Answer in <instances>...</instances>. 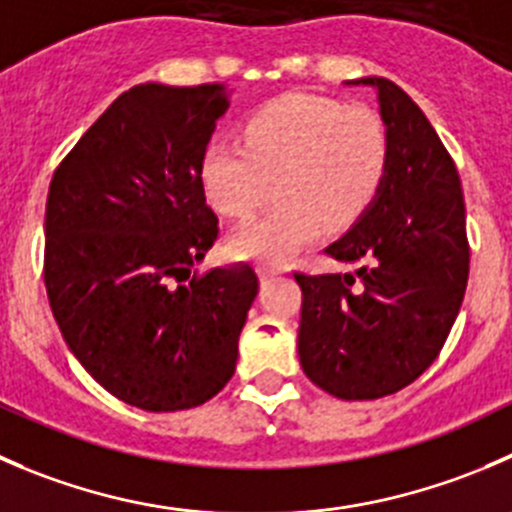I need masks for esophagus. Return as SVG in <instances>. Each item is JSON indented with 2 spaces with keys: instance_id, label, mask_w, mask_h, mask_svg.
Returning a JSON list of instances; mask_svg holds the SVG:
<instances>
[{
  "instance_id": "34e87169",
  "label": "esophagus",
  "mask_w": 512,
  "mask_h": 512,
  "mask_svg": "<svg viewBox=\"0 0 512 512\" xmlns=\"http://www.w3.org/2000/svg\"><path fill=\"white\" fill-rule=\"evenodd\" d=\"M285 270V267H272V265H260L257 267V275H260V280H270V277L280 275V272Z\"/></svg>"
}]
</instances>
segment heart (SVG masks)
<instances>
[{
    "instance_id": "heart-1",
    "label": "heart",
    "mask_w": 512,
    "mask_h": 512,
    "mask_svg": "<svg viewBox=\"0 0 512 512\" xmlns=\"http://www.w3.org/2000/svg\"><path fill=\"white\" fill-rule=\"evenodd\" d=\"M245 147L215 137L200 155V185L215 210L247 217L272 195L280 202L237 227L230 250L282 262L322 230L345 232L380 195L390 170V132L377 112L340 99L292 92L245 119Z\"/></svg>"
}]
</instances>
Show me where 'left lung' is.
Masks as SVG:
<instances>
[{"mask_svg": "<svg viewBox=\"0 0 512 512\" xmlns=\"http://www.w3.org/2000/svg\"><path fill=\"white\" fill-rule=\"evenodd\" d=\"M377 92L390 170L370 210L327 247L355 272L302 275L297 352L305 375L340 400H377L418 380L443 350L470 270L453 157L423 109L385 77Z\"/></svg>", "mask_w": 512, "mask_h": 512, "instance_id": "1", "label": "left lung"}]
</instances>
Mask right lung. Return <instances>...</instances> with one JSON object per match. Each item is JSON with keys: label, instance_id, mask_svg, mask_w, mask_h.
<instances>
[{"label": "right lung", "instance_id": "obj_1", "mask_svg": "<svg viewBox=\"0 0 512 512\" xmlns=\"http://www.w3.org/2000/svg\"><path fill=\"white\" fill-rule=\"evenodd\" d=\"M227 107L225 84H137L49 185L54 320L107 393L150 413L197 408L225 388L260 287L245 262L190 277L220 232L197 167Z\"/></svg>", "mask_w": 512, "mask_h": 512}]
</instances>
